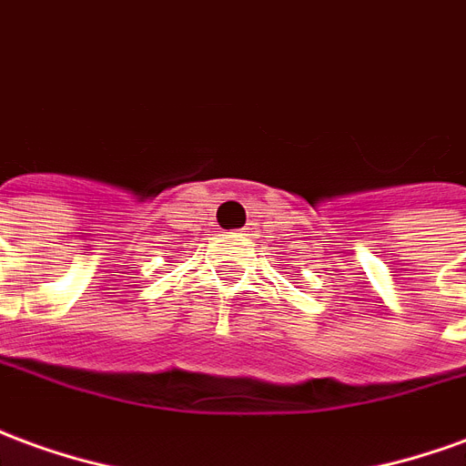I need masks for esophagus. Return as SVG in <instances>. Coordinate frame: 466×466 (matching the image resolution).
Instances as JSON below:
<instances>
[{
  "label": "esophagus",
  "mask_w": 466,
  "mask_h": 466,
  "mask_svg": "<svg viewBox=\"0 0 466 466\" xmlns=\"http://www.w3.org/2000/svg\"><path fill=\"white\" fill-rule=\"evenodd\" d=\"M234 237H242V234H234Z\"/></svg>",
  "instance_id": "1"
}]
</instances>
